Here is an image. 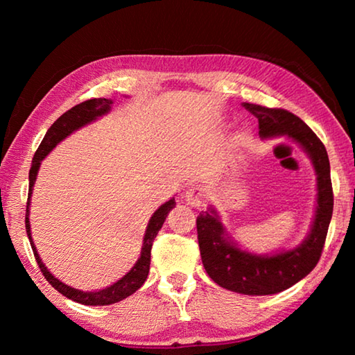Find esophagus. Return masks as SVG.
<instances>
[{"label":"esophagus","instance_id":"esophagus-1","mask_svg":"<svg viewBox=\"0 0 355 355\" xmlns=\"http://www.w3.org/2000/svg\"><path fill=\"white\" fill-rule=\"evenodd\" d=\"M207 199H208V191L199 184L189 186V188L184 191V200L188 202V205L191 207L199 208Z\"/></svg>","mask_w":355,"mask_h":355}]
</instances>
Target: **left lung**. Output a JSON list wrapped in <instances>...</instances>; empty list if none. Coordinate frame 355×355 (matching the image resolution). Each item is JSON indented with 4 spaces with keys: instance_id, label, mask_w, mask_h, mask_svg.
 Returning a JSON list of instances; mask_svg holds the SVG:
<instances>
[{
    "instance_id": "1",
    "label": "left lung",
    "mask_w": 355,
    "mask_h": 355,
    "mask_svg": "<svg viewBox=\"0 0 355 355\" xmlns=\"http://www.w3.org/2000/svg\"><path fill=\"white\" fill-rule=\"evenodd\" d=\"M243 106L258 119L261 139L290 137L309 155L316 175L315 218L307 238L294 249L266 255L252 254L233 241L213 207L197 216L200 257L209 277L225 290L248 296H266L288 290L313 271L332 219L334 192L326 147L307 123L277 107L254 103H243Z\"/></svg>"
}]
</instances>
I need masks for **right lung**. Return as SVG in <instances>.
Returning a JSON list of instances; mask_svg holds the SVG:
<instances>
[{
	"instance_id": "right-lung-1",
	"label": "right lung",
	"mask_w": 355,
	"mask_h": 355,
	"mask_svg": "<svg viewBox=\"0 0 355 355\" xmlns=\"http://www.w3.org/2000/svg\"><path fill=\"white\" fill-rule=\"evenodd\" d=\"M112 103L114 101L111 98H92V100L83 101V103L73 106L67 112H64L62 116L59 117L50 128H48L44 141L40 142L37 152H35V155H34L31 171H29V194H28L25 222H26V233H28L29 243H31L34 257H35V260H37L40 271L44 272L45 279L50 282L51 286L61 293L62 296L75 300V302L83 304V305L116 304V302H120V300H123L125 297L131 296L135 291L139 290V288L144 285V282L147 280V275L150 271V252H152V245H153L155 238H156V235H158V232L161 230V227H163L167 214H169L171 209L175 207V199L172 197L171 200H167L158 209H156L147 224L146 235H144V244L141 249V257L137 258L135 266L131 268L122 279L117 280L116 284L106 286V288H103V290L81 291V290H76V288L65 285L61 280L56 279L50 271H48L45 263L42 261L40 255L37 254V249H35V245H34L33 236H31V225H29V203H31L33 186L35 183V178H37V172H39L42 159H44L45 156L50 153L59 142L64 141L65 137L73 133V131L83 128L84 125L91 123V122H94V120H97L98 117L105 116V114L110 112Z\"/></svg>"
}]
</instances>
